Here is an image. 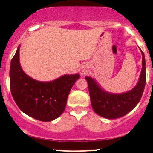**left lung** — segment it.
I'll return each mask as SVG.
<instances>
[{"label": "left lung", "instance_id": "left-lung-1", "mask_svg": "<svg viewBox=\"0 0 153 153\" xmlns=\"http://www.w3.org/2000/svg\"><path fill=\"white\" fill-rule=\"evenodd\" d=\"M142 53V69L137 85L131 91L120 94L104 91L92 78L86 76L91 102L94 111L109 119L122 117L133 109L139 102L146 84L145 58Z\"/></svg>", "mask_w": 153, "mask_h": 153}]
</instances>
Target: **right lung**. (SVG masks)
<instances>
[{"instance_id":"right-lung-1","label":"right lung","mask_w":153,"mask_h":153,"mask_svg":"<svg viewBox=\"0 0 153 153\" xmlns=\"http://www.w3.org/2000/svg\"><path fill=\"white\" fill-rule=\"evenodd\" d=\"M79 75H65L49 82H42L26 75L19 62V48L12 59L9 84L18 108L28 116L50 122L59 117L67 103L69 92Z\"/></svg>"}]
</instances>
